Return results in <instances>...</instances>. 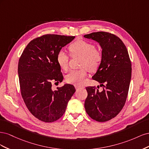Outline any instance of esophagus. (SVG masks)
Segmentation results:
<instances>
[{
  "mask_svg": "<svg viewBox=\"0 0 149 149\" xmlns=\"http://www.w3.org/2000/svg\"><path fill=\"white\" fill-rule=\"evenodd\" d=\"M74 87L76 89H83L84 88V86H79V85H74Z\"/></svg>",
  "mask_w": 149,
  "mask_h": 149,
  "instance_id": "obj_1",
  "label": "esophagus"
}]
</instances>
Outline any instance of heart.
I'll return each instance as SVG.
<instances>
[{"label":"heart","mask_w":149,"mask_h":149,"mask_svg":"<svg viewBox=\"0 0 149 149\" xmlns=\"http://www.w3.org/2000/svg\"><path fill=\"white\" fill-rule=\"evenodd\" d=\"M68 49L72 56L82 57L81 67L84 68L71 71L66 76V81L70 84H82L87 76V69L90 71H95L100 68L103 59L102 53L96 48L95 45L84 40L71 43ZM56 62L61 69L66 71L68 68L69 56L61 50L56 55Z\"/></svg>","instance_id":"heart-1"}]
</instances>
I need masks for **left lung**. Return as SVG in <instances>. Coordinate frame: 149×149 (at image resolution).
<instances>
[{"label":"left lung","instance_id":"1","mask_svg":"<svg viewBox=\"0 0 149 149\" xmlns=\"http://www.w3.org/2000/svg\"><path fill=\"white\" fill-rule=\"evenodd\" d=\"M97 42L102 48L103 59L93 79L103 87L99 91L95 86H88L84 107L90 118L106 122L123 109L127 97L131 79L132 65L127 48L116 35L97 31L84 35Z\"/></svg>","mask_w":149,"mask_h":149}]
</instances>
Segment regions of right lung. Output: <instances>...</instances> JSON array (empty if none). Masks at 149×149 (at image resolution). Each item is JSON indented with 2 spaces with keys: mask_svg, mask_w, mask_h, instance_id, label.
Wrapping results in <instances>:
<instances>
[{
  "mask_svg": "<svg viewBox=\"0 0 149 149\" xmlns=\"http://www.w3.org/2000/svg\"><path fill=\"white\" fill-rule=\"evenodd\" d=\"M75 37L47 34L27 45L18 65L20 92L29 111L45 123L59 119L68 102L76 91L73 85L66 84L53 91L52 83L63 79L56 62L61 49Z\"/></svg>",
  "mask_w": 149,
  "mask_h": 149,
  "instance_id": "right-lung-1",
  "label": "right lung"
}]
</instances>
